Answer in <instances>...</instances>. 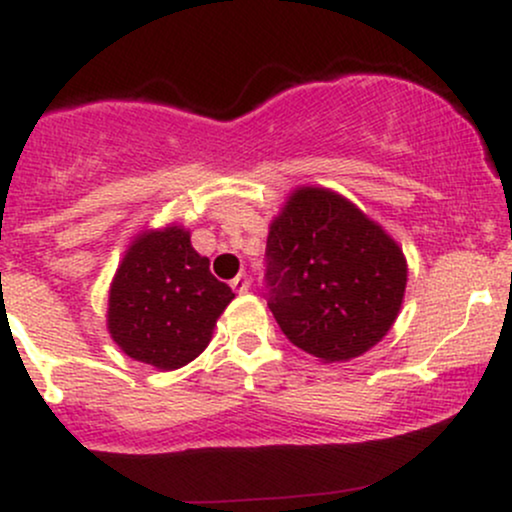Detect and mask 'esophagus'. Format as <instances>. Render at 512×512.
Here are the masks:
<instances>
[{
	"instance_id": "1",
	"label": "esophagus",
	"mask_w": 512,
	"mask_h": 512,
	"mask_svg": "<svg viewBox=\"0 0 512 512\" xmlns=\"http://www.w3.org/2000/svg\"><path fill=\"white\" fill-rule=\"evenodd\" d=\"M231 286H233V291L248 293L250 291V276L248 274H238L236 279L231 281Z\"/></svg>"
}]
</instances>
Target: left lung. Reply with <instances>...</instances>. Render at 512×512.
Masks as SVG:
<instances>
[{
	"label": "left lung",
	"instance_id": "left-lung-1",
	"mask_svg": "<svg viewBox=\"0 0 512 512\" xmlns=\"http://www.w3.org/2000/svg\"><path fill=\"white\" fill-rule=\"evenodd\" d=\"M267 305L325 363L366 354L395 325L407 257L380 223L327 187H296L267 236Z\"/></svg>",
	"mask_w": 512,
	"mask_h": 512
}]
</instances>
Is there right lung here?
I'll return each mask as SVG.
<instances>
[{
  "instance_id": "add662e5",
  "label": "right lung",
  "mask_w": 512,
  "mask_h": 512,
  "mask_svg": "<svg viewBox=\"0 0 512 512\" xmlns=\"http://www.w3.org/2000/svg\"><path fill=\"white\" fill-rule=\"evenodd\" d=\"M236 298L170 223L134 236L108 293V332L134 361L158 370L187 366L211 342L216 320Z\"/></svg>"
}]
</instances>
